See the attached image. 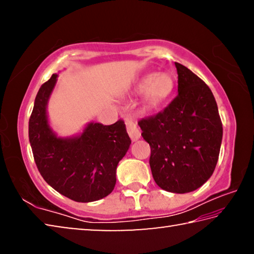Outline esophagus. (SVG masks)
<instances>
[{"instance_id": "obj_1", "label": "esophagus", "mask_w": 254, "mask_h": 254, "mask_svg": "<svg viewBox=\"0 0 254 254\" xmlns=\"http://www.w3.org/2000/svg\"><path fill=\"white\" fill-rule=\"evenodd\" d=\"M126 124H127V133H128V135H130L131 140L132 141L139 140L141 136V132H140V128L137 127L136 123L134 122V120L131 118H127V119H126Z\"/></svg>"}]
</instances>
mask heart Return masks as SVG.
I'll return each instance as SVG.
<instances>
[{"label":"heart","mask_w":254,"mask_h":254,"mask_svg":"<svg viewBox=\"0 0 254 254\" xmlns=\"http://www.w3.org/2000/svg\"><path fill=\"white\" fill-rule=\"evenodd\" d=\"M175 87V77L170 72H149L133 83L132 91L135 94H142V109L144 111H153L168 102Z\"/></svg>","instance_id":"b5f03b06"}]
</instances>
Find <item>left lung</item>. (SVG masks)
<instances>
[{"label": "left lung", "instance_id": "left-lung-1", "mask_svg": "<svg viewBox=\"0 0 254 254\" xmlns=\"http://www.w3.org/2000/svg\"><path fill=\"white\" fill-rule=\"evenodd\" d=\"M178 95L160 113L139 121L151 148L150 168L163 190H196L213 175L223 127L212 91L187 67L175 63Z\"/></svg>", "mask_w": 254, "mask_h": 254}]
</instances>
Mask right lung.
<instances>
[{
    "label": "right lung",
    "instance_id": "obj_1",
    "mask_svg": "<svg viewBox=\"0 0 254 254\" xmlns=\"http://www.w3.org/2000/svg\"><path fill=\"white\" fill-rule=\"evenodd\" d=\"M57 74L38 92L29 120V141L42 177L55 190L78 203L110 195L117 183V167L131 140L122 120L111 126L89 122L80 134L58 136L51 128L47 106Z\"/></svg>",
    "mask_w": 254,
    "mask_h": 254
}]
</instances>
